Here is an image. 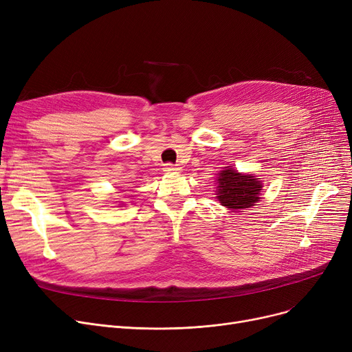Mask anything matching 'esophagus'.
I'll return each instance as SVG.
<instances>
[{
  "label": "esophagus",
  "instance_id": "34e87169",
  "mask_svg": "<svg viewBox=\"0 0 352 352\" xmlns=\"http://www.w3.org/2000/svg\"><path fill=\"white\" fill-rule=\"evenodd\" d=\"M181 168L178 165H174V164H165L164 166V171L165 173H178Z\"/></svg>",
  "mask_w": 352,
  "mask_h": 352
}]
</instances>
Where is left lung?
I'll return each instance as SVG.
<instances>
[{"mask_svg":"<svg viewBox=\"0 0 352 352\" xmlns=\"http://www.w3.org/2000/svg\"><path fill=\"white\" fill-rule=\"evenodd\" d=\"M217 199L232 211L251 208L260 201L263 184L252 174H241L226 166L217 179Z\"/></svg>","mask_w":352,"mask_h":352,"instance_id":"left-lung-1","label":"left lung"}]
</instances>
